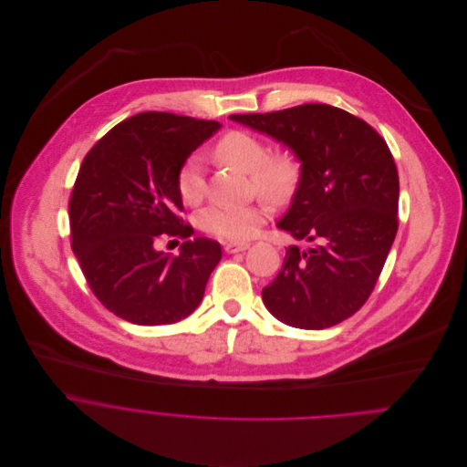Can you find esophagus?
Wrapping results in <instances>:
<instances>
[{
  "label": "esophagus",
  "mask_w": 467,
  "mask_h": 467,
  "mask_svg": "<svg viewBox=\"0 0 467 467\" xmlns=\"http://www.w3.org/2000/svg\"><path fill=\"white\" fill-rule=\"evenodd\" d=\"M248 248V243H224V252L226 254H239Z\"/></svg>",
  "instance_id": "obj_1"
}]
</instances>
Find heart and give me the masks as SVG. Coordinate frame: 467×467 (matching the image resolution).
Returning a JSON list of instances; mask_svg holds the SVG:
<instances>
[{"mask_svg":"<svg viewBox=\"0 0 467 467\" xmlns=\"http://www.w3.org/2000/svg\"><path fill=\"white\" fill-rule=\"evenodd\" d=\"M213 156L224 165L248 172L250 189L276 204L291 200L302 180V158L293 147L267 150L266 141L250 131L230 130L221 134L213 143ZM176 189L187 204L200 202L204 178L196 156L187 158L178 169ZM266 200L210 206L200 215L201 230L234 243L246 241L257 234L271 212Z\"/></svg>","mask_w":467,"mask_h":467,"instance_id":"b5f03b06","label":"heart"}]
</instances>
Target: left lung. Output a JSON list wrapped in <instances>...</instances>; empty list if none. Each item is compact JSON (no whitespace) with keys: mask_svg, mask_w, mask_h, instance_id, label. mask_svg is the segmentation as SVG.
I'll return each mask as SVG.
<instances>
[{"mask_svg":"<svg viewBox=\"0 0 467 467\" xmlns=\"http://www.w3.org/2000/svg\"><path fill=\"white\" fill-rule=\"evenodd\" d=\"M302 158V180L278 226L289 246L263 289L273 317L298 329H327L368 300L398 234L400 176L394 156L365 120L329 104L232 115Z\"/></svg>","mask_w":467,"mask_h":467,"instance_id":"1","label":"left lung"}]
</instances>
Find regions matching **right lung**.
<instances>
[{
	"instance_id": "add662e5",
	"label": "right lung",
	"mask_w": 467,
	"mask_h": 467,
	"mask_svg": "<svg viewBox=\"0 0 467 467\" xmlns=\"http://www.w3.org/2000/svg\"><path fill=\"white\" fill-rule=\"evenodd\" d=\"M217 130L215 120L147 111L117 124L84 156L69 196L71 250L113 315L167 326L200 306L221 244L191 239L176 174ZM165 238L184 239L180 256L155 250Z\"/></svg>"
}]
</instances>
